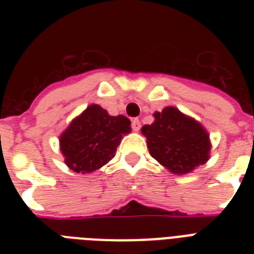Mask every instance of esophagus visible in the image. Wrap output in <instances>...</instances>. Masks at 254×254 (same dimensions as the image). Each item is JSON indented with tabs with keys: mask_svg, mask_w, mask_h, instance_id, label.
I'll return each instance as SVG.
<instances>
[{
	"mask_svg": "<svg viewBox=\"0 0 254 254\" xmlns=\"http://www.w3.org/2000/svg\"><path fill=\"white\" fill-rule=\"evenodd\" d=\"M131 129L134 131H138L141 129V123H139L138 119L131 120Z\"/></svg>",
	"mask_w": 254,
	"mask_h": 254,
	"instance_id": "obj_1",
	"label": "esophagus"
}]
</instances>
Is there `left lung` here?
Masks as SVG:
<instances>
[{
  "instance_id": "1",
  "label": "left lung",
  "mask_w": 254,
  "mask_h": 254,
  "mask_svg": "<svg viewBox=\"0 0 254 254\" xmlns=\"http://www.w3.org/2000/svg\"><path fill=\"white\" fill-rule=\"evenodd\" d=\"M154 117L141 130L151 157L161 165L174 174H187L208 161L209 135L200 124L174 107L155 112Z\"/></svg>"
}]
</instances>
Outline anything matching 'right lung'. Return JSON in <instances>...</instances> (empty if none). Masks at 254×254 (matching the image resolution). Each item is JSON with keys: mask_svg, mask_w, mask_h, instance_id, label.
Segmentation results:
<instances>
[{"mask_svg": "<svg viewBox=\"0 0 254 254\" xmlns=\"http://www.w3.org/2000/svg\"><path fill=\"white\" fill-rule=\"evenodd\" d=\"M130 131L125 116H109L100 105L88 107L61 135L65 165L76 173H92L113 157L124 134Z\"/></svg>", "mask_w": 254, "mask_h": 254, "instance_id": "1", "label": "right lung"}]
</instances>
